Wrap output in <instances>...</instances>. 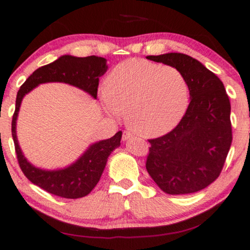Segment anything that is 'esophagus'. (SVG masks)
Segmentation results:
<instances>
[{"label":"esophagus","instance_id":"34e87169","mask_svg":"<svg viewBox=\"0 0 250 250\" xmlns=\"http://www.w3.org/2000/svg\"><path fill=\"white\" fill-rule=\"evenodd\" d=\"M132 137V133L130 131H124L122 133V140H128Z\"/></svg>","mask_w":250,"mask_h":250}]
</instances>
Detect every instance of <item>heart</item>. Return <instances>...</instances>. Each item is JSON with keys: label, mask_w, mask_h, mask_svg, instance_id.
Returning <instances> with one entry per match:
<instances>
[{"label": "heart", "mask_w": 250, "mask_h": 250, "mask_svg": "<svg viewBox=\"0 0 250 250\" xmlns=\"http://www.w3.org/2000/svg\"><path fill=\"white\" fill-rule=\"evenodd\" d=\"M108 113H125L130 129L143 137H159L174 128L188 107L189 86L172 66L130 59L110 72L102 93Z\"/></svg>", "instance_id": "heart-1"}]
</instances>
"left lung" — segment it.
<instances>
[{
    "label": "left lung",
    "instance_id": "left-lung-1",
    "mask_svg": "<svg viewBox=\"0 0 250 250\" xmlns=\"http://www.w3.org/2000/svg\"><path fill=\"white\" fill-rule=\"evenodd\" d=\"M185 76L190 103L179 125L149 139L146 168L168 195L197 192L215 181L232 142L231 105L223 83L196 59L182 53L148 55Z\"/></svg>",
    "mask_w": 250,
    "mask_h": 250
}]
</instances>
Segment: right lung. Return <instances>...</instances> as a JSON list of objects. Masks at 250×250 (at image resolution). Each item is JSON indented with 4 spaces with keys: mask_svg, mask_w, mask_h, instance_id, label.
<instances>
[{
    "mask_svg": "<svg viewBox=\"0 0 250 250\" xmlns=\"http://www.w3.org/2000/svg\"><path fill=\"white\" fill-rule=\"evenodd\" d=\"M106 70V59L104 58L95 55L87 58L62 55L50 64L35 70L18 90L11 130L19 167L28 180L52 195L70 199L82 198L88 195L100 181L107 157L120 146L122 131L117 132L110 139L94 143L69 167L60 170H42L27 161L17 138V118L22 98L35 87L45 83H69L88 93L91 97L97 98L100 77L103 76Z\"/></svg>",
    "mask_w": 250,
    "mask_h": 250,
    "instance_id": "add662e5",
    "label": "right lung"
}]
</instances>
